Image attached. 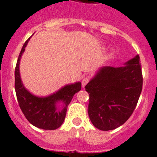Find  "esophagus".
<instances>
[{"label": "esophagus", "instance_id": "esophagus-1", "mask_svg": "<svg viewBox=\"0 0 157 157\" xmlns=\"http://www.w3.org/2000/svg\"><path fill=\"white\" fill-rule=\"evenodd\" d=\"M89 77H86L83 78L82 81V88H84L85 86L87 85V83L89 82Z\"/></svg>", "mask_w": 157, "mask_h": 157}]
</instances>
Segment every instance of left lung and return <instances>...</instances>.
Here are the masks:
<instances>
[{
    "mask_svg": "<svg viewBox=\"0 0 157 157\" xmlns=\"http://www.w3.org/2000/svg\"><path fill=\"white\" fill-rule=\"evenodd\" d=\"M138 55L123 66H104L86 86L89 95V119L97 129L113 130L122 126L135 109L143 88Z\"/></svg>",
    "mask_w": 157,
    "mask_h": 157,
    "instance_id": "8db88e82",
    "label": "left lung"
}]
</instances>
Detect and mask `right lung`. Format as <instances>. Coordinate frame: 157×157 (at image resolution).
I'll use <instances>...</instances> for the list:
<instances>
[{
  "mask_svg": "<svg viewBox=\"0 0 157 157\" xmlns=\"http://www.w3.org/2000/svg\"><path fill=\"white\" fill-rule=\"evenodd\" d=\"M28 38L22 47L15 68V92L19 106L28 122L39 129L54 130L62 126L68 105L73 96L81 90L82 84L77 82L61 88L48 96H36L24 86L20 75V61L28 44Z\"/></svg>",
  "mask_w": 157,
  "mask_h": 157,
  "instance_id": "obj_1",
  "label": "right lung"
}]
</instances>
